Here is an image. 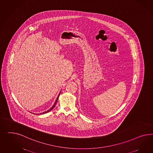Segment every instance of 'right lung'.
<instances>
[{
  "label": "right lung",
  "mask_w": 153,
  "mask_h": 153,
  "mask_svg": "<svg viewBox=\"0 0 153 153\" xmlns=\"http://www.w3.org/2000/svg\"><path fill=\"white\" fill-rule=\"evenodd\" d=\"M59 95H60V94H59V95H58V97H57V99H56V102H55V103H54V105L53 106V107H51V108L49 109V110H48V111H45V112H43V113H40V114H44V113H48V112H49V111H51V110H52L54 108V107L56 106V102H57V100H58V97H59Z\"/></svg>",
  "instance_id": "right-lung-1"
}]
</instances>
